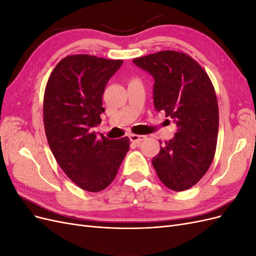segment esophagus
Returning <instances> with one entry per match:
<instances>
[{
	"label": "esophagus",
	"mask_w": 256,
	"mask_h": 256,
	"mask_svg": "<svg viewBox=\"0 0 256 256\" xmlns=\"http://www.w3.org/2000/svg\"><path fill=\"white\" fill-rule=\"evenodd\" d=\"M145 138H146L145 136H138V134H134L129 136L130 141L134 142V143H140L143 140H145Z\"/></svg>",
	"instance_id": "obj_1"
}]
</instances>
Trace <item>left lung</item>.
Listing matches in <instances>:
<instances>
[{
	"label": "left lung",
	"instance_id": "left-lung-1",
	"mask_svg": "<svg viewBox=\"0 0 256 256\" xmlns=\"http://www.w3.org/2000/svg\"><path fill=\"white\" fill-rule=\"evenodd\" d=\"M134 63L152 76L154 110L164 111L177 126L152 164L168 189L187 190L206 174L214 157L219 108L214 85L198 62L182 52L160 51Z\"/></svg>",
	"mask_w": 256,
	"mask_h": 256
}]
</instances>
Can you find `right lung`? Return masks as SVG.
<instances>
[{"label": "right lung", "instance_id": "right-lung-1", "mask_svg": "<svg viewBox=\"0 0 256 256\" xmlns=\"http://www.w3.org/2000/svg\"><path fill=\"white\" fill-rule=\"evenodd\" d=\"M122 60L74 54L53 69L44 95V125L54 158L81 189L98 192L115 178L129 138L110 140L92 128L102 122V95Z\"/></svg>", "mask_w": 256, "mask_h": 256}]
</instances>
